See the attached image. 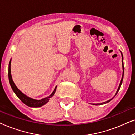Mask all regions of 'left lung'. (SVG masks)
Masks as SVG:
<instances>
[{"label":"left lung","mask_w":135,"mask_h":135,"mask_svg":"<svg viewBox=\"0 0 135 135\" xmlns=\"http://www.w3.org/2000/svg\"><path fill=\"white\" fill-rule=\"evenodd\" d=\"M122 54V68H123V74H122V79H121V81H120V85L119 86V88H118V89L117 90V92H116L115 93V95H117V93H118V91H119L120 88V86H121V85L122 84V81H123V74H124V66H123V55H122V53H121ZM112 99H109V100L107 101H105L104 103H97V104H93V105H96V106H98V105H101V104H106V103H108V102H109L110 100H112Z\"/></svg>","instance_id":"obj_1"}]
</instances>
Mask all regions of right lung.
<instances>
[{
  "label": "right lung",
  "instance_id": "obj_1",
  "mask_svg": "<svg viewBox=\"0 0 135 135\" xmlns=\"http://www.w3.org/2000/svg\"><path fill=\"white\" fill-rule=\"evenodd\" d=\"M11 60L10 61V62H9L8 65V79H9V82H10V84L11 85V87H12L13 91H14V93L16 94V95L17 96L20 100H21L22 102H23L24 104H25L27 106L29 107H32V108H38V107H41L43 106V105L45 104L48 101H49V99L50 98H51L54 95V94L56 91V86L55 87V90H53V93L51 94L49 97H46L45 98H43L42 99H39V100H37V99H34L31 98H29L27 97L26 95H25V94L22 93V92L20 91V90L18 89V88L16 87V86L15 84L13 81L12 80V75H11Z\"/></svg>",
  "mask_w": 135,
  "mask_h": 135
}]
</instances>
